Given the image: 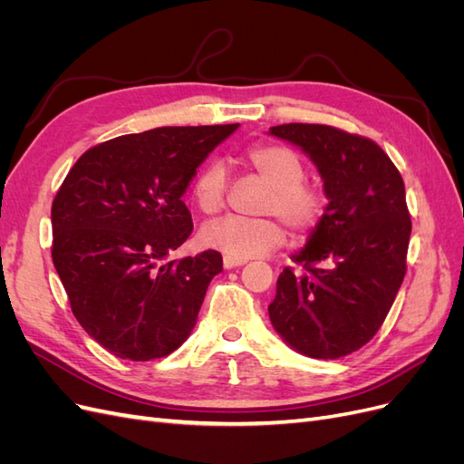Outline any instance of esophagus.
<instances>
[{
    "mask_svg": "<svg viewBox=\"0 0 464 464\" xmlns=\"http://www.w3.org/2000/svg\"><path fill=\"white\" fill-rule=\"evenodd\" d=\"M244 263H246L244 259H236V257H230V256H224V257H222L224 269H234V266H240V265H244Z\"/></svg>",
    "mask_w": 464,
    "mask_h": 464,
    "instance_id": "34e87169",
    "label": "esophagus"
}]
</instances>
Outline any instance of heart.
Returning a JSON list of instances; mask_svg holds the SVG:
<instances>
[{"label":"heart","instance_id":"obj_1","mask_svg":"<svg viewBox=\"0 0 464 464\" xmlns=\"http://www.w3.org/2000/svg\"><path fill=\"white\" fill-rule=\"evenodd\" d=\"M246 162L254 174L271 188L261 207L263 218L224 217L207 224L203 242L236 259H247L271 254L285 246L286 230L305 240L327 215V193L305 181V162L296 150L278 143L251 145L246 150ZM230 178L224 164L207 162L193 181V201L205 215H217L227 207ZM276 216V219L272 217Z\"/></svg>","mask_w":464,"mask_h":464}]
</instances>
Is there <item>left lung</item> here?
<instances>
[{
	"instance_id": "obj_1",
	"label": "left lung",
	"mask_w": 464,
	"mask_h": 464,
	"mask_svg": "<svg viewBox=\"0 0 464 464\" xmlns=\"http://www.w3.org/2000/svg\"><path fill=\"white\" fill-rule=\"evenodd\" d=\"M271 133L302 147L329 198L310 242L280 273L269 317L298 353L336 360L382 329L406 275L411 213L404 181L372 139L325 123H283Z\"/></svg>"
}]
</instances>
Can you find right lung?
<instances>
[{
	"instance_id": "obj_1",
	"label": "right lung",
	"mask_w": 464,
	"mask_h": 464,
	"mask_svg": "<svg viewBox=\"0 0 464 464\" xmlns=\"http://www.w3.org/2000/svg\"><path fill=\"white\" fill-rule=\"evenodd\" d=\"M237 125L114 137L82 152L55 193L53 266L81 327L118 358L168 356L191 333L222 256H168L193 230L189 179Z\"/></svg>"
}]
</instances>
